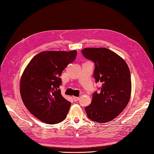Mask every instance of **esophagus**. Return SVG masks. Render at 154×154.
<instances>
[{
	"mask_svg": "<svg viewBox=\"0 0 154 154\" xmlns=\"http://www.w3.org/2000/svg\"><path fill=\"white\" fill-rule=\"evenodd\" d=\"M73 99L75 102H77V101L79 99V97H73Z\"/></svg>",
	"mask_w": 154,
	"mask_h": 154,
	"instance_id": "1",
	"label": "esophagus"
}]
</instances>
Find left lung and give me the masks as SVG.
<instances>
[{
	"instance_id": "left-lung-1",
	"label": "left lung",
	"mask_w": 154,
	"mask_h": 154,
	"mask_svg": "<svg viewBox=\"0 0 154 154\" xmlns=\"http://www.w3.org/2000/svg\"><path fill=\"white\" fill-rule=\"evenodd\" d=\"M87 59L95 64L94 77L102 83L100 93H94L91 103L85 107L89 119L94 122H110L125 109L131 96L132 83L129 67L115 52L105 48L82 50Z\"/></svg>"
}]
</instances>
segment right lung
I'll list each match as a JSON object with an SVG mask.
<instances>
[{"label":"right lung","mask_w":154,"mask_h":154,"mask_svg":"<svg viewBox=\"0 0 154 154\" xmlns=\"http://www.w3.org/2000/svg\"><path fill=\"white\" fill-rule=\"evenodd\" d=\"M76 56V50L42 51L32 59L23 72L20 83L23 103L42 122L54 124L66 118L71 103L59 89L60 77Z\"/></svg>","instance_id":"obj_1"}]
</instances>
